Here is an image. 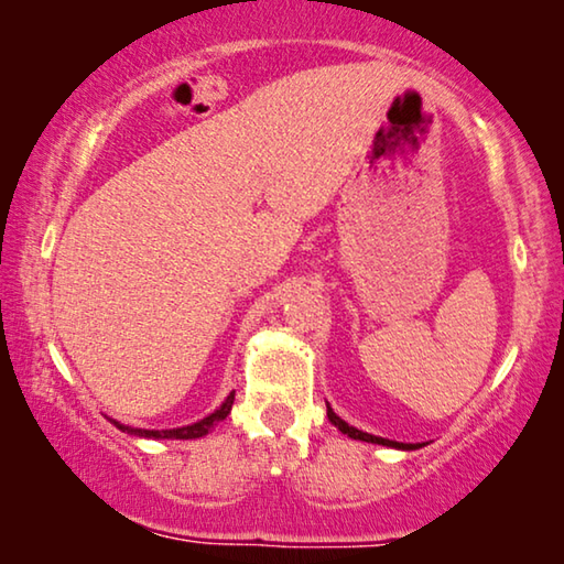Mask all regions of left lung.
<instances>
[{
    "label": "left lung",
    "mask_w": 564,
    "mask_h": 564,
    "mask_svg": "<svg viewBox=\"0 0 564 564\" xmlns=\"http://www.w3.org/2000/svg\"><path fill=\"white\" fill-rule=\"evenodd\" d=\"M328 421L334 423V426L346 434L349 438H359V442H367V444H380V446H390V449H403V452H411V449H421L423 444H403V442H390V438H382V436H375V434H367V431H359L346 423L344 419H338L334 413V408L328 405Z\"/></svg>",
    "instance_id": "1"
}]
</instances>
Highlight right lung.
Returning <instances> with one entry per match:
<instances>
[{
  "label": "right lung",
  "instance_id": "right-lung-1",
  "mask_svg": "<svg viewBox=\"0 0 564 564\" xmlns=\"http://www.w3.org/2000/svg\"><path fill=\"white\" fill-rule=\"evenodd\" d=\"M234 395L236 392H230V395L226 398V403H223L218 411H213L210 415H205L203 421L192 423V426H180V429H166V431H156V429H130V426H122L120 421H112L115 426H118L120 431H126V434L130 436H141V438H199L205 434H210V431L218 426L220 421L228 419L230 408H234Z\"/></svg>",
  "mask_w": 564,
  "mask_h": 564
}]
</instances>
